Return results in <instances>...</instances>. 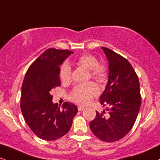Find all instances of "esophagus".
I'll return each mask as SVG.
<instances>
[{
  "instance_id": "34e87169",
  "label": "esophagus",
  "mask_w": 160,
  "mask_h": 160,
  "mask_svg": "<svg viewBox=\"0 0 160 160\" xmlns=\"http://www.w3.org/2000/svg\"><path fill=\"white\" fill-rule=\"evenodd\" d=\"M84 110V108L83 107H78V111L79 112H82V111H83Z\"/></svg>"
}]
</instances>
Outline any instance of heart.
Wrapping results in <instances>:
<instances>
[{"instance_id": "1", "label": "heart", "mask_w": 160, "mask_h": 160, "mask_svg": "<svg viewBox=\"0 0 160 160\" xmlns=\"http://www.w3.org/2000/svg\"><path fill=\"white\" fill-rule=\"evenodd\" d=\"M76 65L89 70L91 78L98 82H102L106 77V68L104 65L98 63L94 56L90 54H83L74 60ZM60 78L64 82H69L72 79V69L66 62L62 63L60 68ZM98 88L92 82L76 86L70 94L72 100L80 105H86L90 102L92 97L97 94Z\"/></svg>"}]
</instances>
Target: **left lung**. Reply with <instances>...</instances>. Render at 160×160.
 <instances>
[{"label":"left lung","mask_w":160,"mask_h":160,"mask_svg":"<svg viewBox=\"0 0 160 160\" xmlns=\"http://www.w3.org/2000/svg\"><path fill=\"white\" fill-rule=\"evenodd\" d=\"M109 62L108 81L100 102L106 112H96L91 121L92 133L107 142L118 141L132 128L141 106L139 78L132 66L122 56L102 47Z\"/></svg>","instance_id":"left-lung-1"}]
</instances>
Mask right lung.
Wrapping results in <instances>:
<instances>
[{
    "label": "right lung",
    "mask_w": 160,
    "mask_h": 160,
    "mask_svg": "<svg viewBox=\"0 0 160 160\" xmlns=\"http://www.w3.org/2000/svg\"><path fill=\"white\" fill-rule=\"evenodd\" d=\"M73 52L52 48L31 64L21 88V109L26 122L39 138L52 141L67 134L78 113L66 102L62 109L52 102L51 91L60 86V66Z\"/></svg>",
    "instance_id": "obj_1"
}]
</instances>
